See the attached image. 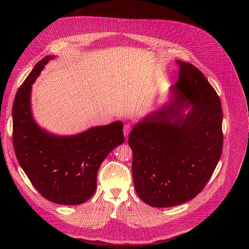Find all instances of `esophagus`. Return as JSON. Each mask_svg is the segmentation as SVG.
Instances as JSON below:
<instances>
[{
	"label": "esophagus",
	"mask_w": 249,
	"mask_h": 249,
	"mask_svg": "<svg viewBox=\"0 0 249 249\" xmlns=\"http://www.w3.org/2000/svg\"><path fill=\"white\" fill-rule=\"evenodd\" d=\"M131 129H132V126H131L130 124H125V125H124L123 133H124V136H125V137H128L129 133L131 132Z\"/></svg>",
	"instance_id": "obj_1"
}]
</instances>
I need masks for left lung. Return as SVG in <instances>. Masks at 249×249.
Masks as SVG:
<instances>
[{"instance_id":"obj_1","label":"left lung","mask_w":249,"mask_h":249,"mask_svg":"<svg viewBox=\"0 0 249 249\" xmlns=\"http://www.w3.org/2000/svg\"><path fill=\"white\" fill-rule=\"evenodd\" d=\"M176 62L180 69L178 82L171 87L173 99L137 123L128 139L136 192L158 208L196 197L211 178L223 150L219 95L195 66Z\"/></svg>"}]
</instances>
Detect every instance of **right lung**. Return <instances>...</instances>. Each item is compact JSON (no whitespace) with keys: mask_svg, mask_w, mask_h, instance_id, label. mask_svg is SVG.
Returning a JSON list of instances; mask_svg holds the SVG:
<instances>
[{"mask_svg":"<svg viewBox=\"0 0 249 249\" xmlns=\"http://www.w3.org/2000/svg\"><path fill=\"white\" fill-rule=\"evenodd\" d=\"M53 58L40 60L18 89L13 105V144L21 168L45 199L80 205L95 192L101 162L123 144V123L93 127L74 136H57L41 129L31 113V87Z\"/></svg>","mask_w":249,"mask_h":249,"instance_id":"add662e5","label":"right lung"}]
</instances>
